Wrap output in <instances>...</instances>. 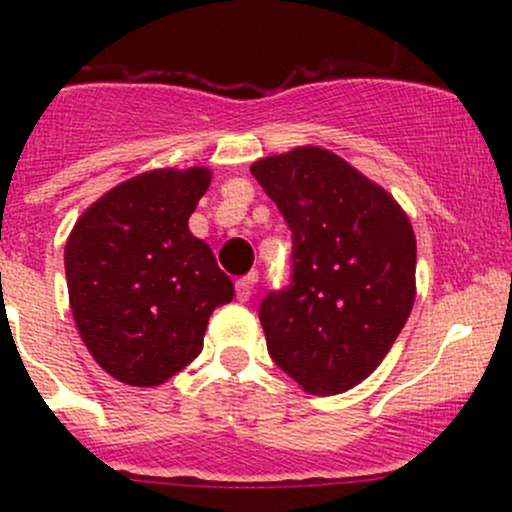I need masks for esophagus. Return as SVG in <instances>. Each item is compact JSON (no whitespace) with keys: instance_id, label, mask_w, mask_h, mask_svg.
Returning <instances> with one entry per match:
<instances>
[{"instance_id":"1","label":"esophagus","mask_w":512,"mask_h":512,"mask_svg":"<svg viewBox=\"0 0 512 512\" xmlns=\"http://www.w3.org/2000/svg\"><path fill=\"white\" fill-rule=\"evenodd\" d=\"M255 281H257V274L252 272V274H248V276H243V279H238L236 281V296H238V301H248V298L252 296V286H255Z\"/></svg>"}]
</instances>
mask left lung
<instances>
[{"label":"left lung","instance_id":"1","mask_svg":"<svg viewBox=\"0 0 512 512\" xmlns=\"http://www.w3.org/2000/svg\"><path fill=\"white\" fill-rule=\"evenodd\" d=\"M250 173L293 233L291 284L260 305L269 356L310 395L366 380L416 298V238L390 192L320 146L260 158Z\"/></svg>","mask_w":512,"mask_h":512}]
</instances>
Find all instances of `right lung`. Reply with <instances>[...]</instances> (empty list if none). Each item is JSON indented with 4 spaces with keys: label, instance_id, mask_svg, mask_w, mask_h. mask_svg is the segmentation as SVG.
<instances>
[{
    "label": "right lung",
    "instance_id": "obj_1",
    "mask_svg": "<svg viewBox=\"0 0 512 512\" xmlns=\"http://www.w3.org/2000/svg\"><path fill=\"white\" fill-rule=\"evenodd\" d=\"M211 170L156 168L93 202L64 248L72 315L105 373L156 387L192 363L209 315L233 301V284L204 240L190 233L192 211Z\"/></svg>",
    "mask_w": 512,
    "mask_h": 512
}]
</instances>
